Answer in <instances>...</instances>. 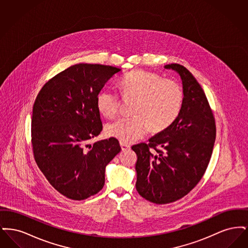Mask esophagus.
Returning a JSON list of instances; mask_svg holds the SVG:
<instances>
[{"instance_id": "esophagus-1", "label": "esophagus", "mask_w": 248, "mask_h": 248, "mask_svg": "<svg viewBox=\"0 0 248 248\" xmlns=\"http://www.w3.org/2000/svg\"><path fill=\"white\" fill-rule=\"evenodd\" d=\"M120 145H121L122 151H125V150H128V149H130V145L126 144V143H123V142H121V143H120Z\"/></svg>"}]
</instances>
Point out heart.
Masks as SVG:
<instances>
[{"label":"heart","mask_w":248,"mask_h":248,"mask_svg":"<svg viewBox=\"0 0 248 248\" xmlns=\"http://www.w3.org/2000/svg\"><path fill=\"white\" fill-rule=\"evenodd\" d=\"M122 95L136 101L131 117H123L108 124L105 133L123 143H132L144 138L150 128L160 132L177 119L183 102V93L176 82L146 71H134L120 81ZM120 95L112 88H104L96 94V108L107 118L118 112Z\"/></svg>","instance_id":"obj_1"}]
</instances>
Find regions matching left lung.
Wrapping results in <instances>:
<instances>
[{
  "label": "left lung",
  "instance_id": "8db88e82",
  "mask_svg": "<svg viewBox=\"0 0 248 248\" xmlns=\"http://www.w3.org/2000/svg\"><path fill=\"white\" fill-rule=\"evenodd\" d=\"M182 81L183 102L177 119L165 130L134 145L138 192L146 200L165 204L193 189L209 164L216 140V123L202 88L185 67L165 65Z\"/></svg>",
  "mask_w": 248,
  "mask_h": 248
}]
</instances>
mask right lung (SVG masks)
Returning <instances> with one entry per match:
<instances>
[{
	"label": "right lung",
	"mask_w": 248,
	"mask_h": 248,
	"mask_svg": "<svg viewBox=\"0 0 248 248\" xmlns=\"http://www.w3.org/2000/svg\"><path fill=\"white\" fill-rule=\"evenodd\" d=\"M120 69L76 64L46 83L36 97L31 143L36 164L67 198L84 200L105 183L107 165L121 152L116 139L90 144L102 131L96 94Z\"/></svg>",
	"instance_id": "obj_1"
}]
</instances>
